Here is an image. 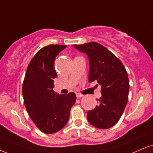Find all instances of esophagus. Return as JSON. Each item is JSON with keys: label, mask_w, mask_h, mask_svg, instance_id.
<instances>
[{"label": "esophagus", "mask_w": 153, "mask_h": 153, "mask_svg": "<svg viewBox=\"0 0 153 153\" xmlns=\"http://www.w3.org/2000/svg\"><path fill=\"white\" fill-rule=\"evenodd\" d=\"M76 97L77 99H79V98L83 97V94H81L79 93H77V94H76Z\"/></svg>", "instance_id": "obj_1"}]
</instances>
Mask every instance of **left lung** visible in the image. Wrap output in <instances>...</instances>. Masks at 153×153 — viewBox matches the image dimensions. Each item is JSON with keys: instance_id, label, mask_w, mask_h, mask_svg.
Masks as SVG:
<instances>
[{"instance_id": "1", "label": "left lung", "mask_w": 153, "mask_h": 153, "mask_svg": "<svg viewBox=\"0 0 153 153\" xmlns=\"http://www.w3.org/2000/svg\"><path fill=\"white\" fill-rule=\"evenodd\" d=\"M74 47L88 56V82L97 81L101 87V97L97 99L99 104L87 113L88 122L98 128H110L119 120L128 99L130 86L126 68L99 43L90 42Z\"/></svg>"}]
</instances>
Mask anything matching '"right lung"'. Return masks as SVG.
I'll use <instances>...</instances> for the list:
<instances>
[{"instance_id": "1", "label": "right lung", "mask_w": 153, "mask_h": 153, "mask_svg": "<svg viewBox=\"0 0 153 153\" xmlns=\"http://www.w3.org/2000/svg\"><path fill=\"white\" fill-rule=\"evenodd\" d=\"M67 45H51L40 49L28 65L22 84L24 103L34 123L47 134L56 133L66 126L71 108L76 102L74 92L58 94L54 91L57 74L54 59Z\"/></svg>"}]
</instances>
